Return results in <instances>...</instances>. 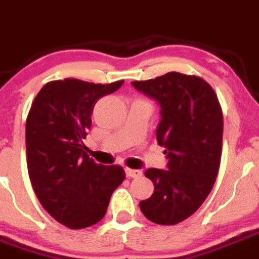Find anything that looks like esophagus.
I'll return each instance as SVG.
<instances>
[{
  "label": "esophagus",
  "mask_w": 259,
  "mask_h": 259,
  "mask_svg": "<svg viewBox=\"0 0 259 259\" xmlns=\"http://www.w3.org/2000/svg\"><path fill=\"white\" fill-rule=\"evenodd\" d=\"M126 176L127 178H139L142 176V171L141 170H133V168H126Z\"/></svg>",
  "instance_id": "1"
}]
</instances>
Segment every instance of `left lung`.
<instances>
[{"mask_svg":"<svg viewBox=\"0 0 259 259\" xmlns=\"http://www.w3.org/2000/svg\"><path fill=\"white\" fill-rule=\"evenodd\" d=\"M132 84L159 103L157 142L168 158L167 170H146L154 192L139 207L154 224L176 225L202 206L214 185L222 152L221 106L212 87L195 75L172 71Z\"/></svg>","mask_w":259,"mask_h":259,"instance_id":"8db88e82","label":"left lung"}]
</instances>
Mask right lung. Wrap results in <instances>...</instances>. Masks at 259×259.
<instances>
[{"label":"right lung","instance_id":"1","mask_svg":"<svg viewBox=\"0 0 259 259\" xmlns=\"http://www.w3.org/2000/svg\"><path fill=\"white\" fill-rule=\"evenodd\" d=\"M124 80L94 84L67 78L45 84L26 117V165L43 208L66 228L84 229L105 217L113 190L125 180L121 166L96 163L83 139L97 101Z\"/></svg>","mask_w":259,"mask_h":259}]
</instances>
